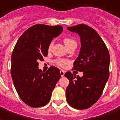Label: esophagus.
Instances as JSON below:
<instances>
[{"mask_svg": "<svg viewBox=\"0 0 120 120\" xmlns=\"http://www.w3.org/2000/svg\"><path fill=\"white\" fill-rule=\"evenodd\" d=\"M60 75H61V76H64L65 74V71H63V70H60Z\"/></svg>", "mask_w": 120, "mask_h": 120, "instance_id": "34e87169", "label": "esophagus"}]
</instances>
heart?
<instances>
[{"label": "heart", "instance_id": "b5f03b06", "mask_svg": "<svg viewBox=\"0 0 120 120\" xmlns=\"http://www.w3.org/2000/svg\"><path fill=\"white\" fill-rule=\"evenodd\" d=\"M64 42L65 46L67 48H69L70 46H71L72 44H77V42L75 40L72 39V38H65L64 39ZM53 42H51L49 44L48 46V50L49 51H51V49L53 48ZM55 63L56 64L60 66V67H64L65 66V65H67L68 64V61L67 60H65V59H61V58H58L55 60Z\"/></svg>", "mask_w": 120, "mask_h": 120}]
</instances>
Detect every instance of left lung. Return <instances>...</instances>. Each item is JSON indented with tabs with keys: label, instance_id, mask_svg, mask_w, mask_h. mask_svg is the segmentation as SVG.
I'll list each match as a JSON object with an SVG mask.
<instances>
[{
	"label": "left lung",
	"instance_id": "1",
	"mask_svg": "<svg viewBox=\"0 0 120 120\" xmlns=\"http://www.w3.org/2000/svg\"><path fill=\"white\" fill-rule=\"evenodd\" d=\"M67 29L80 35L81 48L72 69L82 72L83 76L76 77L71 72L65 74L69 80L66 98L71 107L85 109L97 102L102 94L109 76V53L98 33L87 25Z\"/></svg>",
	"mask_w": 120,
	"mask_h": 120
}]
</instances>
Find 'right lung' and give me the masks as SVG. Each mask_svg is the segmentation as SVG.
I'll use <instances>...</instances> for the list:
<instances>
[{"mask_svg":"<svg viewBox=\"0 0 120 120\" xmlns=\"http://www.w3.org/2000/svg\"><path fill=\"white\" fill-rule=\"evenodd\" d=\"M62 31L60 25L36 24L25 31L14 48L11 67L13 83L20 98L30 107L46 105L60 78L58 68L51 66L43 72L38 62L48 55L49 43Z\"/></svg>","mask_w":120,"mask_h":120,"instance_id":"obj_1","label":"right lung"}]
</instances>
